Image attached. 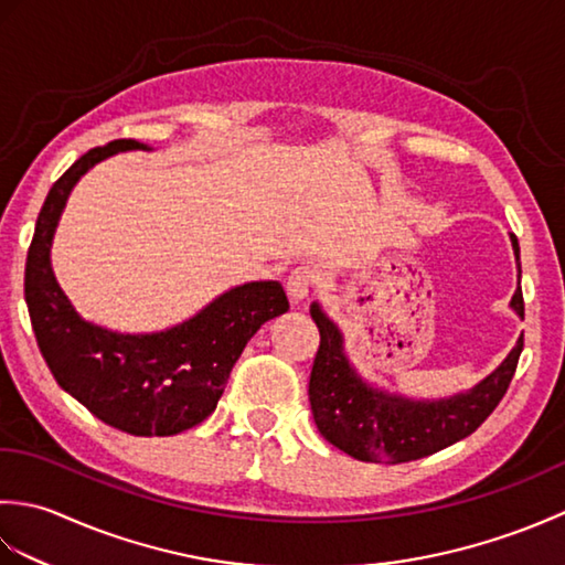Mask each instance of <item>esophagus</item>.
<instances>
[{"mask_svg": "<svg viewBox=\"0 0 565 565\" xmlns=\"http://www.w3.org/2000/svg\"><path fill=\"white\" fill-rule=\"evenodd\" d=\"M316 279H318L316 269H310V267H296V269L289 274V279H286V294H289L291 303L306 301V298L310 296V291H313Z\"/></svg>", "mask_w": 565, "mask_h": 565, "instance_id": "1", "label": "esophagus"}]
</instances>
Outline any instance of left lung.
Segmentation results:
<instances>
[{
  "label": "left lung",
  "instance_id": "obj_1",
  "mask_svg": "<svg viewBox=\"0 0 565 565\" xmlns=\"http://www.w3.org/2000/svg\"><path fill=\"white\" fill-rule=\"evenodd\" d=\"M512 247L520 262V245L514 235ZM518 269L522 274L520 264ZM510 306L524 318L522 289L514 291ZM310 318L320 330V347L308 383L316 425L332 447L359 461L374 463L423 459L473 435L508 393L524 347L522 334L505 362L468 393L439 401H411L369 386L356 374L344 354L342 332L318 303L310 306Z\"/></svg>",
  "mask_w": 565,
  "mask_h": 565
}]
</instances>
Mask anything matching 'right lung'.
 <instances>
[{
    "label": "right lung",
    "instance_id": "obj_1",
    "mask_svg": "<svg viewBox=\"0 0 565 565\" xmlns=\"http://www.w3.org/2000/svg\"><path fill=\"white\" fill-rule=\"evenodd\" d=\"M138 140H111L84 152L47 191L26 257V296L35 342L57 386L87 411L136 437H170L203 423L227 376L264 322L289 310L279 281H249L215 298L164 332L121 334L82 320L55 281L53 233L72 186L94 164Z\"/></svg>",
    "mask_w": 565,
    "mask_h": 565
}]
</instances>
